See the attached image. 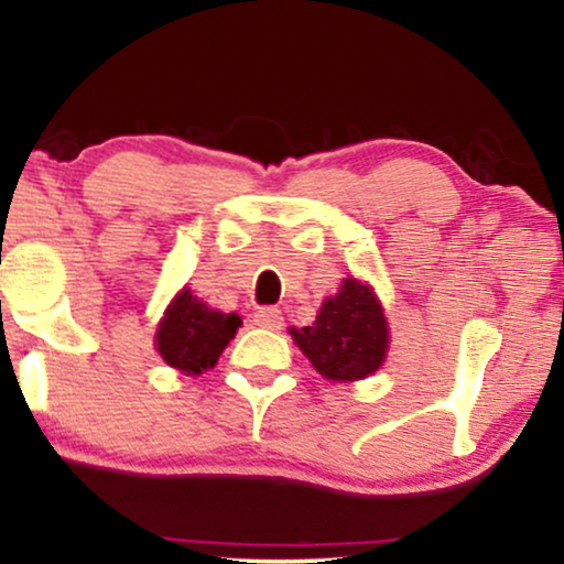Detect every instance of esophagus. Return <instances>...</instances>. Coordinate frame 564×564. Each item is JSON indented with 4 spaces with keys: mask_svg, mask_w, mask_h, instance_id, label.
I'll return each instance as SVG.
<instances>
[{
    "mask_svg": "<svg viewBox=\"0 0 564 564\" xmlns=\"http://www.w3.org/2000/svg\"><path fill=\"white\" fill-rule=\"evenodd\" d=\"M282 311H276V307H259L257 313H253V323L261 328H282Z\"/></svg>",
    "mask_w": 564,
    "mask_h": 564,
    "instance_id": "obj_1",
    "label": "esophagus"
}]
</instances>
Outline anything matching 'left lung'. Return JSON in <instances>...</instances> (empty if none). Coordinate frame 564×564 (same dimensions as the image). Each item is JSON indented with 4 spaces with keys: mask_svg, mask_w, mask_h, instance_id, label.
Segmentation results:
<instances>
[{
    "mask_svg": "<svg viewBox=\"0 0 564 564\" xmlns=\"http://www.w3.org/2000/svg\"><path fill=\"white\" fill-rule=\"evenodd\" d=\"M292 336L323 377L349 382L377 372L390 344L382 307L359 280H344L313 326L292 328Z\"/></svg>",
    "mask_w": 564,
    "mask_h": 564,
    "instance_id": "8db88e82",
    "label": "left lung"
}]
</instances>
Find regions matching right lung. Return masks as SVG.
<instances>
[{
  "label": "right lung",
  "mask_w": 564,
  "mask_h": 564,
  "mask_svg": "<svg viewBox=\"0 0 564 564\" xmlns=\"http://www.w3.org/2000/svg\"><path fill=\"white\" fill-rule=\"evenodd\" d=\"M238 326L241 318L236 313L210 311L203 300L192 297L189 290H182L156 330L159 354L169 367L199 375L215 367Z\"/></svg>",
  "instance_id": "1"
}]
</instances>
